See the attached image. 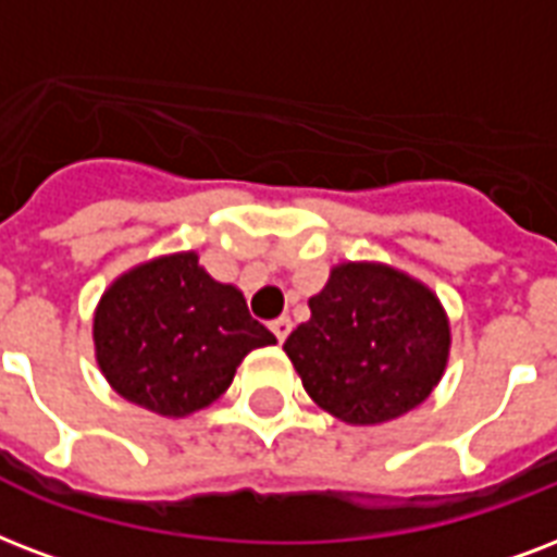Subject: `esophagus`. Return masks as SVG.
Masks as SVG:
<instances>
[{
	"label": "esophagus",
	"instance_id": "1",
	"mask_svg": "<svg viewBox=\"0 0 557 557\" xmlns=\"http://www.w3.org/2000/svg\"><path fill=\"white\" fill-rule=\"evenodd\" d=\"M271 333L277 335V342L283 345L288 338V333H292V321L288 318H277V321H271Z\"/></svg>",
	"mask_w": 557,
	"mask_h": 557
}]
</instances>
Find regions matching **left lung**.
I'll use <instances>...</instances> for the list:
<instances>
[{"mask_svg":"<svg viewBox=\"0 0 557 557\" xmlns=\"http://www.w3.org/2000/svg\"><path fill=\"white\" fill-rule=\"evenodd\" d=\"M312 318L283 350L312 400L373 426L420 406L438 385L449 324L438 297L400 271L347 262L309 300Z\"/></svg>","mask_w":557,"mask_h":557,"instance_id":"obj_1","label":"left lung"}]
</instances>
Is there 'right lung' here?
<instances>
[{"label": "right lung", "instance_id": "right-lung-1", "mask_svg": "<svg viewBox=\"0 0 557 557\" xmlns=\"http://www.w3.org/2000/svg\"><path fill=\"white\" fill-rule=\"evenodd\" d=\"M92 338L110 385L165 418L219 400L242 359L277 342L250 318L239 288L215 283L195 253L122 274L101 297Z\"/></svg>", "mask_w": 557, "mask_h": 557}]
</instances>
